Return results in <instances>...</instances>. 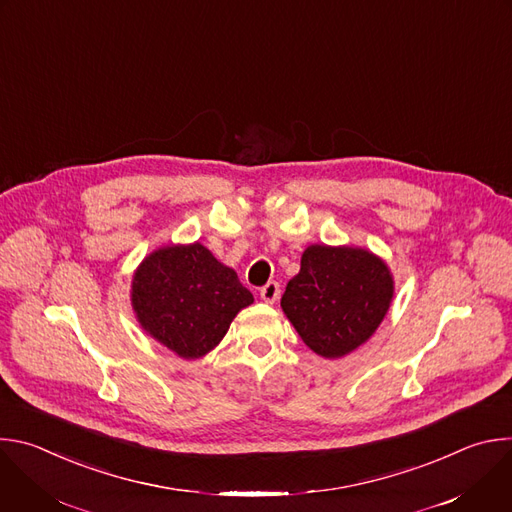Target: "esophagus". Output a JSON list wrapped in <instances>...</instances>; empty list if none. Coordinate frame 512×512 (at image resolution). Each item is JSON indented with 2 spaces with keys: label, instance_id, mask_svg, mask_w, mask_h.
Returning a JSON list of instances; mask_svg holds the SVG:
<instances>
[{
  "label": "esophagus",
  "instance_id": "1",
  "mask_svg": "<svg viewBox=\"0 0 512 512\" xmlns=\"http://www.w3.org/2000/svg\"><path fill=\"white\" fill-rule=\"evenodd\" d=\"M279 294H281V289H279V283H277V281H269V283H265V285L261 287V291H259L261 300H263V302H267V304L277 302Z\"/></svg>",
  "mask_w": 512,
  "mask_h": 512
}]
</instances>
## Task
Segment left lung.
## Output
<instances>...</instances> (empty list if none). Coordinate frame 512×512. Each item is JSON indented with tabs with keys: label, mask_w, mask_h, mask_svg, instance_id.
Masks as SVG:
<instances>
[{
	"label": "left lung",
	"mask_w": 512,
	"mask_h": 512,
	"mask_svg": "<svg viewBox=\"0 0 512 512\" xmlns=\"http://www.w3.org/2000/svg\"><path fill=\"white\" fill-rule=\"evenodd\" d=\"M395 294L389 265L369 249L310 245L291 277L281 310L304 344L324 358H342L367 342Z\"/></svg>",
	"instance_id": "left-lung-1"
}]
</instances>
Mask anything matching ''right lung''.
<instances>
[{"mask_svg":"<svg viewBox=\"0 0 512 512\" xmlns=\"http://www.w3.org/2000/svg\"><path fill=\"white\" fill-rule=\"evenodd\" d=\"M253 294L235 269L204 245H166L139 263L131 279V308L139 326L184 360L218 346Z\"/></svg>","mask_w":512,"mask_h":512,"instance_id":"add662e5","label":"right lung"}]
</instances>
